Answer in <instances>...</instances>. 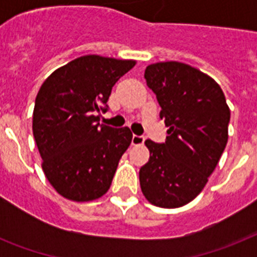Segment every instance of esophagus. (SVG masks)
<instances>
[{
  "label": "esophagus",
  "mask_w": 257,
  "mask_h": 257,
  "mask_svg": "<svg viewBox=\"0 0 257 257\" xmlns=\"http://www.w3.org/2000/svg\"><path fill=\"white\" fill-rule=\"evenodd\" d=\"M145 137L144 136H139V135H133L132 136V145H141L144 144Z\"/></svg>",
  "instance_id": "34e87169"
}]
</instances>
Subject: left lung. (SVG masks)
<instances>
[{"label":"left lung","mask_w":257,"mask_h":257,"mask_svg":"<svg viewBox=\"0 0 257 257\" xmlns=\"http://www.w3.org/2000/svg\"><path fill=\"white\" fill-rule=\"evenodd\" d=\"M144 77L169 129L165 143L145 141L151 157L140 169L141 191L156 207H183L215 171L227 145L231 112L219 84L187 64H152Z\"/></svg>","instance_id":"8db88e82"}]
</instances>
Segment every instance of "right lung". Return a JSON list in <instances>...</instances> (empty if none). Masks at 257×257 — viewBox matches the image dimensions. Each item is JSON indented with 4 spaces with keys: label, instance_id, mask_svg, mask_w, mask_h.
<instances>
[{
    "label": "right lung",
    "instance_id": "right-lung-1",
    "mask_svg": "<svg viewBox=\"0 0 257 257\" xmlns=\"http://www.w3.org/2000/svg\"><path fill=\"white\" fill-rule=\"evenodd\" d=\"M135 64L84 56L54 70L38 90L34 140L46 179L66 199L90 201L108 192L132 132L100 124V113L108 110L113 85Z\"/></svg>",
    "mask_w": 257,
    "mask_h": 257
}]
</instances>
